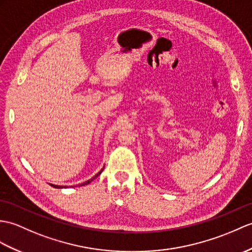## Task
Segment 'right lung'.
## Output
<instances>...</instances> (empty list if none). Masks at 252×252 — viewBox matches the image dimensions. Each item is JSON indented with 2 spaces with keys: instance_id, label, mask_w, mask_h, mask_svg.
<instances>
[{
  "instance_id": "right-lung-1",
  "label": "right lung",
  "mask_w": 252,
  "mask_h": 252,
  "mask_svg": "<svg viewBox=\"0 0 252 252\" xmlns=\"http://www.w3.org/2000/svg\"><path fill=\"white\" fill-rule=\"evenodd\" d=\"M103 169H104V167H103V168L101 169V171H99V172H98V173H97V174L95 175V176H94V177H92L91 179H89V180H87V181H85V183H83V184H80V185H78V187H80V186H86V185H89V184L91 183V181H92L93 179H94V178H96V177L98 176V175H99V174H101V173L103 172ZM51 187H54V188H59V189H60V188H66V186H65V187H63V186H56V185H51ZM73 187H74V186H72V188H73Z\"/></svg>"
}]
</instances>
